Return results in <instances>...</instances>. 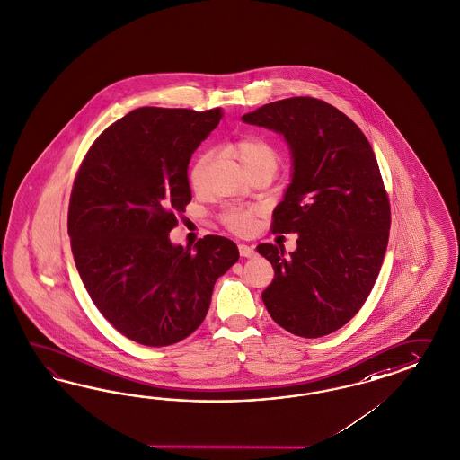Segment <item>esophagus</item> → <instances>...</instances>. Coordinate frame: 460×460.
<instances>
[{
    "instance_id": "obj_1",
    "label": "esophagus",
    "mask_w": 460,
    "mask_h": 460,
    "mask_svg": "<svg viewBox=\"0 0 460 460\" xmlns=\"http://www.w3.org/2000/svg\"><path fill=\"white\" fill-rule=\"evenodd\" d=\"M239 254L244 256V258H252V256H256V251H254V246L241 243V244H239Z\"/></svg>"
}]
</instances>
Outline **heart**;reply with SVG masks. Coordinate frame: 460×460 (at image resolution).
Returning <instances> with one entry per match:
<instances>
[{
  "label": "heart",
  "instance_id": "obj_1",
  "mask_svg": "<svg viewBox=\"0 0 460 460\" xmlns=\"http://www.w3.org/2000/svg\"><path fill=\"white\" fill-rule=\"evenodd\" d=\"M227 152L236 158L248 172L251 168H268L275 173L279 165V154L277 146L270 143L268 139L261 137H243V138L233 141L227 146ZM210 152H200L195 156L190 170H189V181L194 189L202 185V179L206 173V168L209 165ZM256 208L251 206H227L219 214V221L233 233L236 234H246L252 231L256 224Z\"/></svg>",
  "mask_w": 460,
  "mask_h": 460
}]
</instances>
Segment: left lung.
<instances>
[{"label": "left lung", "mask_w": 460, "mask_h": 460, "mask_svg": "<svg viewBox=\"0 0 460 460\" xmlns=\"http://www.w3.org/2000/svg\"><path fill=\"white\" fill-rule=\"evenodd\" d=\"M243 121L281 133L293 156L271 233H296V250L256 248L275 268L266 310L292 334H332L367 300L388 246L390 199L375 152L359 126L321 99L275 101Z\"/></svg>", "instance_id": "obj_1"}]
</instances>
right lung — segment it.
<instances>
[{
    "label": "right lung",
    "mask_w": 460,
    "mask_h": 460,
    "mask_svg": "<svg viewBox=\"0 0 460 460\" xmlns=\"http://www.w3.org/2000/svg\"><path fill=\"white\" fill-rule=\"evenodd\" d=\"M223 112L138 108L91 145L70 192V246L102 317L150 348L189 337L206 319L214 283L239 260L227 237L190 248L168 233L192 199L190 156Z\"/></svg>",
    "instance_id": "add662e5"
}]
</instances>
